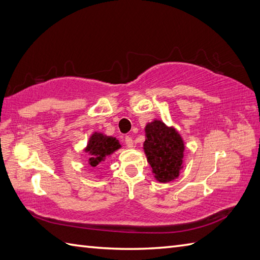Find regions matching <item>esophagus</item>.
Returning <instances> with one entry per match:
<instances>
[{
  "mask_svg": "<svg viewBox=\"0 0 260 260\" xmlns=\"http://www.w3.org/2000/svg\"><path fill=\"white\" fill-rule=\"evenodd\" d=\"M125 144H126V146H127L128 148L134 147V141H133V138L131 136H126L125 137Z\"/></svg>",
  "mask_w": 260,
  "mask_h": 260,
  "instance_id": "esophagus-1",
  "label": "esophagus"
}]
</instances>
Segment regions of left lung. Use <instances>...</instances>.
Listing matches in <instances>:
<instances>
[{"label": "left lung", "mask_w": 260, "mask_h": 260, "mask_svg": "<svg viewBox=\"0 0 260 260\" xmlns=\"http://www.w3.org/2000/svg\"><path fill=\"white\" fill-rule=\"evenodd\" d=\"M144 153L154 175L160 184L177 179L184 168L185 143L174 126L154 119L145 126Z\"/></svg>", "instance_id": "8db88e82"}]
</instances>
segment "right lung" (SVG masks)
Listing matches in <instances>:
<instances>
[{
	"mask_svg": "<svg viewBox=\"0 0 260 260\" xmlns=\"http://www.w3.org/2000/svg\"><path fill=\"white\" fill-rule=\"evenodd\" d=\"M122 145L119 144L116 137L107 136L101 132H94L89 136L84 152L89 155L88 164L92 167H96L104 162L107 157H110Z\"/></svg>",
	"mask_w": 260,
	"mask_h": 260,
	"instance_id": "obj_1",
	"label": "right lung"
}]
</instances>
